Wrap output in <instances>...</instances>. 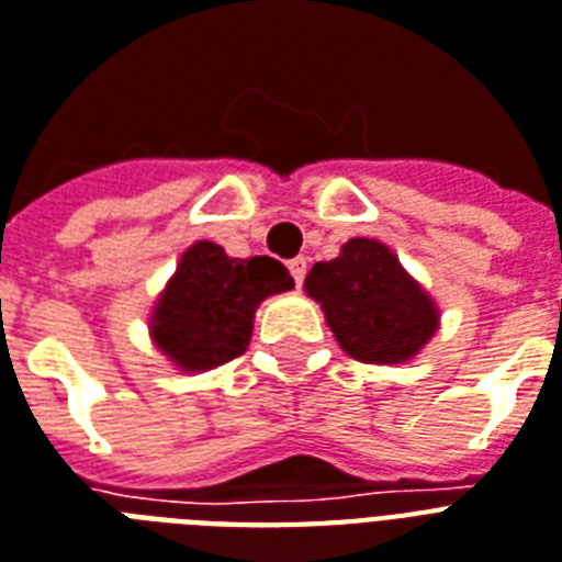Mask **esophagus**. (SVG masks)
<instances>
[{"mask_svg":"<svg viewBox=\"0 0 562 562\" xmlns=\"http://www.w3.org/2000/svg\"><path fill=\"white\" fill-rule=\"evenodd\" d=\"M289 271H291V277H294V282H297V289H300V282H303V277H306V259H303V256L291 259Z\"/></svg>","mask_w":562,"mask_h":562,"instance_id":"1","label":"esophagus"}]
</instances>
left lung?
I'll return each mask as SVG.
<instances>
[{
  "mask_svg": "<svg viewBox=\"0 0 562 562\" xmlns=\"http://www.w3.org/2000/svg\"><path fill=\"white\" fill-rule=\"evenodd\" d=\"M303 289L348 357L401 366L436 336L442 312L395 252L376 238H350L329 262L312 265Z\"/></svg>",
  "mask_w": 562,
  "mask_h": 562,
  "instance_id": "8db88e82",
  "label": "left lung"
}]
</instances>
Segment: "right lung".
Listing matches in <instances>:
<instances>
[{
  "label": "right lung",
  "instance_id": "1",
  "mask_svg": "<svg viewBox=\"0 0 562 562\" xmlns=\"http://www.w3.org/2000/svg\"><path fill=\"white\" fill-rule=\"evenodd\" d=\"M289 289L294 280L271 256L233 259L221 244L194 241L149 312V338L179 371L200 374L241 357L259 303Z\"/></svg>",
  "mask_w": 562,
  "mask_h": 562
}]
</instances>
